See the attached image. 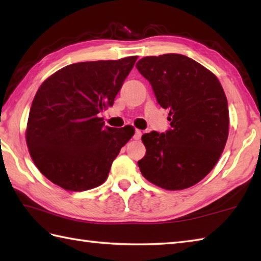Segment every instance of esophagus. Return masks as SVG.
I'll return each instance as SVG.
<instances>
[{
  "label": "esophagus",
  "mask_w": 261,
  "mask_h": 261,
  "mask_svg": "<svg viewBox=\"0 0 261 261\" xmlns=\"http://www.w3.org/2000/svg\"><path fill=\"white\" fill-rule=\"evenodd\" d=\"M141 136H142V132L140 131V130H136L135 131V136H134V139L135 140H139L140 139V138H141Z\"/></svg>",
  "instance_id": "obj_1"
}]
</instances>
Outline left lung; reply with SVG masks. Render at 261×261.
Instances as JSON below:
<instances>
[{"label":"left lung","mask_w":261,"mask_h":261,"mask_svg":"<svg viewBox=\"0 0 261 261\" xmlns=\"http://www.w3.org/2000/svg\"><path fill=\"white\" fill-rule=\"evenodd\" d=\"M136 67L169 110L171 126L142 136L141 174L168 191L195 185L218 163L229 135L228 101L218 77L179 54L145 57Z\"/></svg>","instance_id":"1"}]
</instances>
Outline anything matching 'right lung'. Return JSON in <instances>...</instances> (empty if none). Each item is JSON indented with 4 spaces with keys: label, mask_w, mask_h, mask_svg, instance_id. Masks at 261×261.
I'll list each match as a JSON object with an SVG mask.
<instances>
[{
    "label": "right lung",
    "mask_w": 261,
    "mask_h": 261,
    "mask_svg": "<svg viewBox=\"0 0 261 261\" xmlns=\"http://www.w3.org/2000/svg\"><path fill=\"white\" fill-rule=\"evenodd\" d=\"M137 58L71 64L39 87L28 119L27 145L37 168L54 184L82 192L108 178L135 127L105 126L98 113L112 107Z\"/></svg>",
    "instance_id": "1"
}]
</instances>
